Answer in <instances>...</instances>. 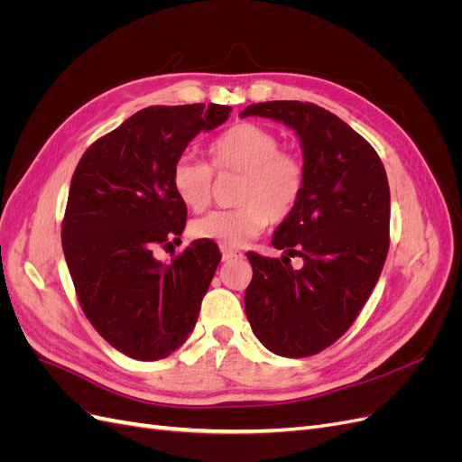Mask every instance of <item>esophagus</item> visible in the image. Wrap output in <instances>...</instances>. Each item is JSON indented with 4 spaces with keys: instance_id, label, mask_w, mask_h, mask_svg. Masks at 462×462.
<instances>
[{
    "instance_id": "1",
    "label": "esophagus",
    "mask_w": 462,
    "mask_h": 462,
    "mask_svg": "<svg viewBox=\"0 0 462 462\" xmlns=\"http://www.w3.org/2000/svg\"><path fill=\"white\" fill-rule=\"evenodd\" d=\"M221 254H223V260H226V262L243 258V253H239V250H233V248H221Z\"/></svg>"
}]
</instances>
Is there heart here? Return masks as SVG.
<instances>
[{
  "label": "heart",
  "instance_id": "1",
  "mask_svg": "<svg viewBox=\"0 0 462 462\" xmlns=\"http://www.w3.org/2000/svg\"><path fill=\"white\" fill-rule=\"evenodd\" d=\"M279 138L256 123H239L209 144V165L180 158L171 171L173 190L192 212H204L212 202L214 173H243L235 194L239 208L212 212L190 223L194 239L241 248L270 221L287 219L297 208L306 171L295 153L279 150Z\"/></svg>",
  "mask_w": 462,
  "mask_h": 462
}]
</instances>
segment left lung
Returning <instances> with one entry per match:
<instances>
[{"mask_svg":"<svg viewBox=\"0 0 462 462\" xmlns=\"http://www.w3.org/2000/svg\"><path fill=\"white\" fill-rule=\"evenodd\" d=\"M268 117L297 133L304 190L273 233L282 258L248 253L245 312L260 343L289 358L318 355L353 326L389 250L391 199L375 150L331 111L310 102H262L241 117ZM299 255L300 271L290 265Z\"/></svg>","mask_w":462,"mask_h":462,"instance_id":"1","label":"left lung"}]
</instances>
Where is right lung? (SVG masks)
<instances>
[{"instance_id":"obj_1","label":"right lung","mask_w":462,"mask_h":462,"mask_svg":"<svg viewBox=\"0 0 462 462\" xmlns=\"http://www.w3.org/2000/svg\"><path fill=\"white\" fill-rule=\"evenodd\" d=\"M229 114L219 104L144 107L97 138L73 173L61 226L67 268L94 329L134 360L170 356L197 326L217 245L194 241L171 262L153 250L177 241L187 223L173 165Z\"/></svg>"}]
</instances>
